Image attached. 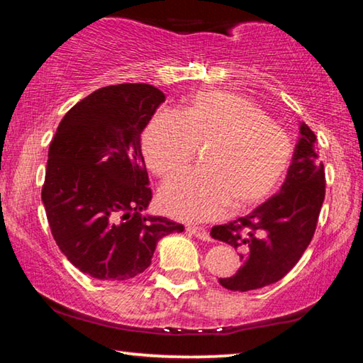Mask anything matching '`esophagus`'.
Masks as SVG:
<instances>
[{
    "label": "esophagus",
    "mask_w": 363,
    "mask_h": 363,
    "mask_svg": "<svg viewBox=\"0 0 363 363\" xmlns=\"http://www.w3.org/2000/svg\"><path fill=\"white\" fill-rule=\"evenodd\" d=\"M187 232L192 233L196 238H200V240H210V232L203 227H199V225H189L187 227Z\"/></svg>",
    "instance_id": "obj_1"
}]
</instances>
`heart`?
I'll use <instances>...</instances> for the list:
<instances>
[{"mask_svg": "<svg viewBox=\"0 0 363 363\" xmlns=\"http://www.w3.org/2000/svg\"><path fill=\"white\" fill-rule=\"evenodd\" d=\"M196 149L203 150V169L167 182L158 194L163 213L194 223L218 218L225 206L255 210L275 192L293 158L290 134L230 91L195 93L181 113L163 110L144 131L145 162L163 179L186 171Z\"/></svg>", "mask_w": 363, "mask_h": 363, "instance_id": "obj_1", "label": "heart"}]
</instances>
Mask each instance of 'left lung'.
<instances>
[{
	"label": "left lung",
	"instance_id": "1",
	"mask_svg": "<svg viewBox=\"0 0 363 363\" xmlns=\"http://www.w3.org/2000/svg\"><path fill=\"white\" fill-rule=\"evenodd\" d=\"M299 133L280 192L247 216L211 229L213 238L240 253V269L219 279L227 290H257L284 279L314 237L325 199V168L317 157L314 131L303 123Z\"/></svg>",
	"mask_w": 363,
	"mask_h": 363
}]
</instances>
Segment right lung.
Here are the masks:
<instances>
[{"instance_id":"add662e5","label":"right lung","mask_w":363,"mask_h":363,"mask_svg":"<svg viewBox=\"0 0 363 363\" xmlns=\"http://www.w3.org/2000/svg\"><path fill=\"white\" fill-rule=\"evenodd\" d=\"M162 91L106 86L73 106L49 144L41 199L60 251L97 280H130L150 266L160 238L184 225L144 216L152 200L140 133Z\"/></svg>"}]
</instances>
